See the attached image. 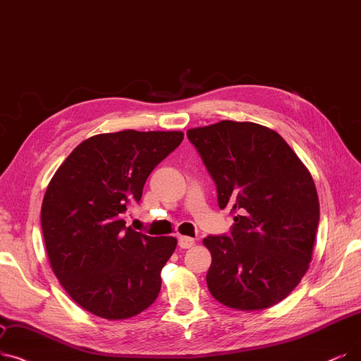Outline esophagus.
I'll return each instance as SVG.
<instances>
[{
  "instance_id": "obj_1",
  "label": "esophagus",
  "mask_w": 361,
  "mask_h": 361,
  "mask_svg": "<svg viewBox=\"0 0 361 361\" xmlns=\"http://www.w3.org/2000/svg\"><path fill=\"white\" fill-rule=\"evenodd\" d=\"M178 246L181 249H189V247L195 246V239H192L189 236H180L178 238Z\"/></svg>"
}]
</instances>
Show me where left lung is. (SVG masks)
<instances>
[{
	"mask_svg": "<svg viewBox=\"0 0 361 361\" xmlns=\"http://www.w3.org/2000/svg\"><path fill=\"white\" fill-rule=\"evenodd\" d=\"M187 137L215 183L218 207L236 214L230 234L203 239L212 255L209 292L238 310L285 300L308 270L320 218L308 169L258 123L221 121Z\"/></svg>",
	"mask_w": 361,
	"mask_h": 361,
	"instance_id": "obj_1",
	"label": "left lung"
}]
</instances>
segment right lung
<instances>
[{"instance_id":"add662e5","label":"right lung","mask_w":361,"mask_h":361,"mask_svg":"<svg viewBox=\"0 0 361 361\" xmlns=\"http://www.w3.org/2000/svg\"><path fill=\"white\" fill-rule=\"evenodd\" d=\"M180 131L125 130L87 138L51 178L41 227L51 269L72 300L107 320L130 319L161 290L176 238L127 227L150 172L183 142Z\"/></svg>"}]
</instances>
